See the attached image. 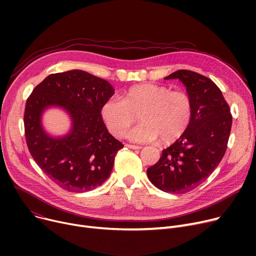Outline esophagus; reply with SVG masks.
Masks as SVG:
<instances>
[{
  "instance_id": "obj_1",
  "label": "esophagus",
  "mask_w": 256,
  "mask_h": 256,
  "mask_svg": "<svg viewBox=\"0 0 256 256\" xmlns=\"http://www.w3.org/2000/svg\"><path fill=\"white\" fill-rule=\"evenodd\" d=\"M126 147H128V148H132V150H141L142 146H139V145H132V144H126Z\"/></svg>"
}]
</instances>
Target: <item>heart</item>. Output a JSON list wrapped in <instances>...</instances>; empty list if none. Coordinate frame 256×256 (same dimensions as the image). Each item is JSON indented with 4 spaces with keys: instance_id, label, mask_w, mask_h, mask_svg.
Here are the masks:
<instances>
[{
    "instance_id": "b5f03b06",
    "label": "heart",
    "mask_w": 256,
    "mask_h": 256,
    "mask_svg": "<svg viewBox=\"0 0 256 256\" xmlns=\"http://www.w3.org/2000/svg\"><path fill=\"white\" fill-rule=\"evenodd\" d=\"M104 122L113 136L124 138L139 119L142 122L128 134L132 141L146 143L160 139L162 144L178 141L192 118V102L182 90L152 83L134 85L120 100L109 98L100 109Z\"/></svg>"
}]
</instances>
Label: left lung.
I'll return each mask as SVG.
<instances>
[{"label":"left lung","instance_id":"1","mask_svg":"<svg viewBox=\"0 0 256 256\" xmlns=\"http://www.w3.org/2000/svg\"><path fill=\"white\" fill-rule=\"evenodd\" d=\"M178 78L192 102V118L184 135L162 152L147 169L150 180L164 192H190L216 169L230 139L232 116L219 87L210 78L180 70L165 80Z\"/></svg>","mask_w":256,"mask_h":256}]
</instances>
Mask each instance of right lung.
<instances>
[{"label": "right lung", "mask_w": 256, "mask_h": 256, "mask_svg": "<svg viewBox=\"0 0 256 256\" xmlns=\"http://www.w3.org/2000/svg\"><path fill=\"white\" fill-rule=\"evenodd\" d=\"M114 89L106 80L83 70L52 74L38 84L26 100L24 115L26 142L36 164L62 189L80 193L102 184L124 147L108 132L102 106ZM48 106H61L72 117L73 128L52 138L41 126Z\"/></svg>", "instance_id": "1"}]
</instances>
